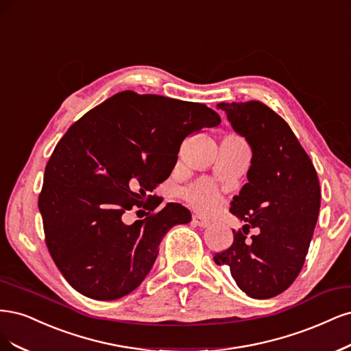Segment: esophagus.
<instances>
[{
    "mask_svg": "<svg viewBox=\"0 0 351 351\" xmlns=\"http://www.w3.org/2000/svg\"><path fill=\"white\" fill-rule=\"evenodd\" d=\"M192 221H194V224L198 226V228H208V226H210V220L198 216V214H195V216H192Z\"/></svg>",
    "mask_w": 351,
    "mask_h": 351,
    "instance_id": "esophagus-1",
    "label": "esophagus"
}]
</instances>
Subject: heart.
I'll use <instances>...</instances> for the list:
<instances>
[{
  "label": "heart",
  "mask_w": 351,
  "mask_h": 351,
  "mask_svg": "<svg viewBox=\"0 0 351 351\" xmlns=\"http://www.w3.org/2000/svg\"><path fill=\"white\" fill-rule=\"evenodd\" d=\"M186 198L192 206L202 211H208L216 207L217 204V195L214 191L213 185L201 180L186 189Z\"/></svg>",
  "instance_id": "b5f03b06"
}]
</instances>
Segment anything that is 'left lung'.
I'll return each mask as SVG.
<instances>
[{
	"label": "left lung",
	"mask_w": 351,
	"mask_h": 351,
	"mask_svg": "<svg viewBox=\"0 0 351 351\" xmlns=\"http://www.w3.org/2000/svg\"><path fill=\"white\" fill-rule=\"evenodd\" d=\"M232 128L251 145L247 182L230 211L260 233L246 241L233 230V243L214 255L229 265L242 291L269 299L290 287L306 258L321 207L318 175L289 123L258 100L221 104ZM244 232V229H242Z\"/></svg>",
	"instance_id": "left-lung-1"
}]
</instances>
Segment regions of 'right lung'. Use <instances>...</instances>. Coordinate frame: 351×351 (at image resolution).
Masks as SVG:
<instances>
[{
    "instance_id": "1",
    "label": "right lung",
    "mask_w": 351,
    "mask_h": 351,
    "mask_svg": "<svg viewBox=\"0 0 351 351\" xmlns=\"http://www.w3.org/2000/svg\"><path fill=\"white\" fill-rule=\"evenodd\" d=\"M220 121L202 104L125 90L65 132L45 169L39 211L53 263L78 293L115 300L141 285L163 236L191 221L178 202L154 211L160 202L150 194L188 135ZM132 206L149 214L128 226L121 214Z\"/></svg>"
}]
</instances>
